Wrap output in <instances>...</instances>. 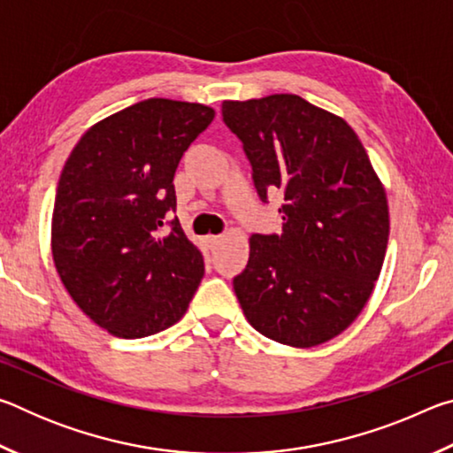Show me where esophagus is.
I'll return each instance as SVG.
<instances>
[{"label":"esophagus","instance_id":"1","mask_svg":"<svg viewBox=\"0 0 453 453\" xmlns=\"http://www.w3.org/2000/svg\"><path fill=\"white\" fill-rule=\"evenodd\" d=\"M203 242L208 248H216V245L221 242V235H205Z\"/></svg>","mask_w":453,"mask_h":453}]
</instances>
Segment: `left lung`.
Instances as JSON below:
<instances>
[{
  "label": "left lung",
  "mask_w": 453,
  "mask_h": 453,
  "mask_svg": "<svg viewBox=\"0 0 453 453\" xmlns=\"http://www.w3.org/2000/svg\"><path fill=\"white\" fill-rule=\"evenodd\" d=\"M262 202L283 191L281 235H251L234 280L243 316L291 348L340 335L370 300L386 257L388 197L346 119L294 94L224 102Z\"/></svg>",
  "instance_id": "8db88e82"
}]
</instances>
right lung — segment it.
Masks as SVG:
<instances>
[{"label":"right lung","mask_w":453,"mask_h":453,"mask_svg":"<svg viewBox=\"0 0 453 453\" xmlns=\"http://www.w3.org/2000/svg\"><path fill=\"white\" fill-rule=\"evenodd\" d=\"M213 116L203 104L143 99L91 126L67 157L51 216L53 264L78 308L111 335L164 332L203 278L202 251L167 216L183 151Z\"/></svg>","instance_id":"obj_1"}]
</instances>
